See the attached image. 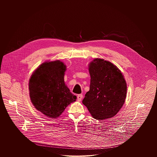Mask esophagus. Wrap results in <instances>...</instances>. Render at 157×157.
<instances>
[{"mask_svg": "<svg viewBox=\"0 0 157 157\" xmlns=\"http://www.w3.org/2000/svg\"><path fill=\"white\" fill-rule=\"evenodd\" d=\"M82 97H83V95H82V94L78 95V96H77V100H78V101H81L82 100Z\"/></svg>", "mask_w": 157, "mask_h": 157, "instance_id": "esophagus-1", "label": "esophagus"}]
</instances>
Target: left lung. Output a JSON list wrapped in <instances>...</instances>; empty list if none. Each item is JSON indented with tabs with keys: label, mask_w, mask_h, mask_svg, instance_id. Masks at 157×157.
I'll return each mask as SVG.
<instances>
[{
	"label": "left lung",
	"mask_w": 157,
	"mask_h": 157,
	"mask_svg": "<svg viewBox=\"0 0 157 157\" xmlns=\"http://www.w3.org/2000/svg\"><path fill=\"white\" fill-rule=\"evenodd\" d=\"M90 90L82 103L93 118L103 121L113 117L127 95V83L120 69L109 61L97 58L89 65Z\"/></svg>",
	"instance_id": "left-lung-1"
}]
</instances>
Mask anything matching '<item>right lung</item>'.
<instances>
[{
	"instance_id": "add662e5",
	"label": "right lung",
	"mask_w": 157,
	"mask_h": 157,
	"mask_svg": "<svg viewBox=\"0 0 157 157\" xmlns=\"http://www.w3.org/2000/svg\"><path fill=\"white\" fill-rule=\"evenodd\" d=\"M66 66L59 60L45 62L31 76L29 82L32 103L46 117H59L65 108L75 102L74 95L64 82Z\"/></svg>"
}]
</instances>
